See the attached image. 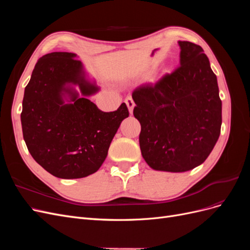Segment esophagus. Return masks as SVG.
<instances>
[{"label": "esophagus", "instance_id": "34e87169", "mask_svg": "<svg viewBox=\"0 0 250 250\" xmlns=\"http://www.w3.org/2000/svg\"><path fill=\"white\" fill-rule=\"evenodd\" d=\"M125 103H126V105H127L128 109H129V113H130V115H132L134 105H135V104H134V101L132 100V98H131V97H127L126 99H125Z\"/></svg>", "mask_w": 250, "mask_h": 250}]
</instances>
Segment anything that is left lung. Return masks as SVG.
Returning a JSON list of instances; mask_svg holds the SVG:
<instances>
[{
    "instance_id": "obj_1",
    "label": "left lung",
    "mask_w": 250,
    "mask_h": 250,
    "mask_svg": "<svg viewBox=\"0 0 250 250\" xmlns=\"http://www.w3.org/2000/svg\"><path fill=\"white\" fill-rule=\"evenodd\" d=\"M178 44L177 69L132 93L141 152L157 171L196 168L207 160L221 131L222 102L208 58L198 44Z\"/></svg>"
}]
</instances>
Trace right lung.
<instances>
[{"mask_svg": "<svg viewBox=\"0 0 250 250\" xmlns=\"http://www.w3.org/2000/svg\"><path fill=\"white\" fill-rule=\"evenodd\" d=\"M76 58L69 52L40 58L25 87L21 113L30 154L44 170L63 179L86 177L99 170L121 122L129 116L125 103L104 112L88 99L100 87Z\"/></svg>", "mask_w": 250, "mask_h": 250, "instance_id": "add662e5", "label": "right lung"}]
</instances>
